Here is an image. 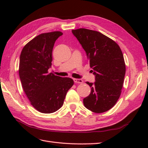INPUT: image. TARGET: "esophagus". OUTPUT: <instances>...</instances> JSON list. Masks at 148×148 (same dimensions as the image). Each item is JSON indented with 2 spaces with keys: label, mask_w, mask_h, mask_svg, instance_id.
Here are the masks:
<instances>
[{
  "label": "esophagus",
  "mask_w": 148,
  "mask_h": 148,
  "mask_svg": "<svg viewBox=\"0 0 148 148\" xmlns=\"http://www.w3.org/2000/svg\"><path fill=\"white\" fill-rule=\"evenodd\" d=\"M74 81L75 83H78V84H82L83 83V80L81 79H74Z\"/></svg>",
  "instance_id": "esophagus-1"
}]
</instances>
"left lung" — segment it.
Instances as JSON below:
<instances>
[{
  "mask_svg": "<svg viewBox=\"0 0 148 148\" xmlns=\"http://www.w3.org/2000/svg\"><path fill=\"white\" fill-rule=\"evenodd\" d=\"M72 32L86 51L95 76L94 84L86 82L92 90L83 99L84 106L95 113L108 111L117 102L123 86L126 66L121 50L114 40L97 31L78 29Z\"/></svg>",
  "mask_w": 148,
  "mask_h": 148,
  "instance_id": "obj_1",
  "label": "left lung"
}]
</instances>
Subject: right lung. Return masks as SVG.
Masks as SVG:
<instances>
[{
  "instance_id": "obj_1",
  "label": "right lung",
  "mask_w": 148,
  "mask_h": 148,
  "mask_svg": "<svg viewBox=\"0 0 148 148\" xmlns=\"http://www.w3.org/2000/svg\"><path fill=\"white\" fill-rule=\"evenodd\" d=\"M62 34L60 31L39 34L23 47L20 54L18 71L22 88L31 105L42 113L49 114L60 108L74 84L71 78L48 72L53 46Z\"/></svg>"
}]
</instances>
